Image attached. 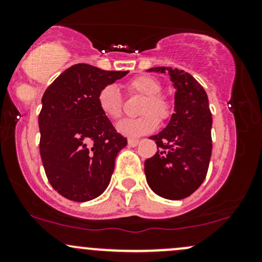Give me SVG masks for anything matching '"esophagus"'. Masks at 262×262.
Listing matches in <instances>:
<instances>
[{
  "label": "esophagus",
  "mask_w": 262,
  "mask_h": 262,
  "mask_svg": "<svg viewBox=\"0 0 262 262\" xmlns=\"http://www.w3.org/2000/svg\"><path fill=\"white\" fill-rule=\"evenodd\" d=\"M139 144V140L138 139H128V145L129 146H137Z\"/></svg>",
  "instance_id": "1"
}]
</instances>
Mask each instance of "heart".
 <instances>
[{
  "instance_id": "heart-1",
  "label": "heart",
  "mask_w": 262,
  "mask_h": 262,
  "mask_svg": "<svg viewBox=\"0 0 262 262\" xmlns=\"http://www.w3.org/2000/svg\"><path fill=\"white\" fill-rule=\"evenodd\" d=\"M127 90L133 95L144 96L141 101L138 118L123 119L117 124V130L125 137L137 138L151 133L158 127V117L164 121L171 113V103L166 96L162 95L161 83L155 77L141 75L134 77L127 83ZM97 106L104 117L110 119H118L123 112V100L121 92L116 85L102 87L97 95Z\"/></svg>"
}]
</instances>
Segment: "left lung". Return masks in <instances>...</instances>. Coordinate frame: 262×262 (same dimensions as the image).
Here are the masks:
<instances>
[{"mask_svg": "<svg viewBox=\"0 0 262 262\" xmlns=\"http://www.w3.org/2000/svg\"><path fill=\"white\" fill-rule=\"evenodd\" d=\"M150 73L169 74L175 89V113L160 133L151 135L158 151L144 164L146 182L158 196L182 200L202 185L212 155V113L208 96L191 74L165 66Z\"/></svg>", "mask_w": 262, "mask_h": 262, "instance_id": "left-lung-1", "label": "left lung"}]
</instances>
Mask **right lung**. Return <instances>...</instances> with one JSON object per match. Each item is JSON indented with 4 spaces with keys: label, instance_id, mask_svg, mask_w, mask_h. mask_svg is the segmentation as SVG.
<instances>
[{
    "label": "right lung",
    "instance_id": "obj_1",
    "mask_svg": "<svg viewBox=\"0 0 262 262\" xmlns=\"http://www.w3.org/2000/svg\"><path fill=\"white\" fill-rule=\"evenodd\" d=\"M129 71H106L75 64L45 90L39 114L40 158L50 185L75 202L101 196L127 139L97 106L102 87Z\"/></svg>",
    "mask_w": 262,
    "mask_h": 262
}]
</instances>
